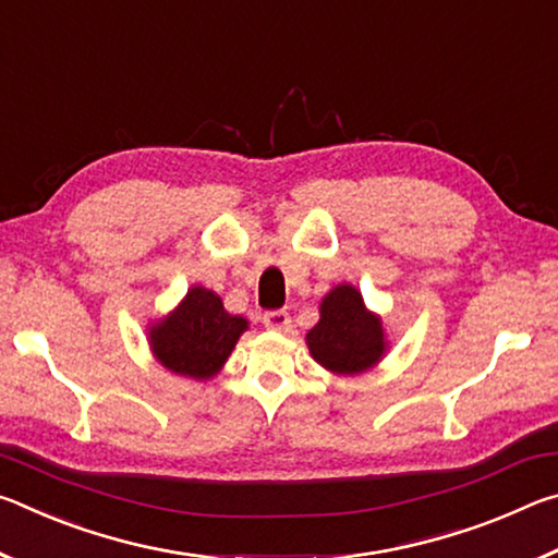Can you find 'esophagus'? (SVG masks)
<instances>
[{
	"label": "esophagus",
	"mask_w": 558,
	"mask_h": 558,
	"mask_svg": "<svg viewBox=\"0 0 558 558\" xmlns=\"http://www.w3.org/2000/svg\"><path fill=\"white\" fill-rule=\"evenodd\" d=\"M263 325L272 329V332H288V329L292 327L290 315L286 313V310H270V313L263 315Z\"/></svg>",
	"instance_id": "34e87169"
}]
</instances>
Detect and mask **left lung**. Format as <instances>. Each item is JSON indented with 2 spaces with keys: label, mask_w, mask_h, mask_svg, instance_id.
<instances>
[{
  "label": "left lung",
  "mask_w": 558,
  "mask_h": 558,
  "mask_svg": "<svg viewBox=\"0 0 558 558\" xmlns=\"http://www.w3.org/2000/svg\"><path fill=\"white\" fill-rule=\"evenodd\" d=\"M310 354L332 374H362L386 352L381 317L364 307L354 286H337L319 305V323L307 332Z\"/></svg>",
  "instance_id": "1"
}]
</instances>
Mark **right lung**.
I'll use <instances>...</instances> for the list:
<instances>
[{
	"label": "right lung",
	"instance_id": "right-lung-1",
	"mask_svg": "<svg viewBox=\"0 0 558 558\" xmlns=\"http://www.w3.org/2000/svg\"><path fill=\"white\" fill-rule=\"evenodd\" d=\"M248 319L229 315L214 290L194 286L167 317L149 327V347L165 369L211 379L231 356Z\"/></svg>",
	"mask_w": 558,
	"mask_h": 558
}]
</instances>
